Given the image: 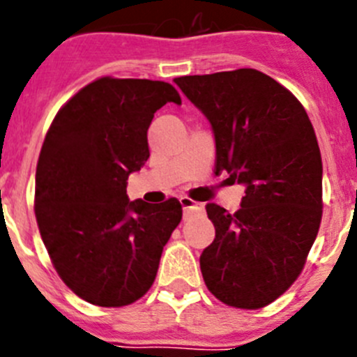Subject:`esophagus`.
<instances>
[{"instance_id": "34e87169", "label": "esophagus", "mask_w": 357, "mask_h": 357, "mask_svg": "<svg viewBox=\"0 0 357 357\" xmlns=\"http://www.w3.org/2000/svg\"><path fill=\"white\" fill-rule=\"evenodd\" d=\"M179 204H181L183 212H185V218L192 215L193 212L204 211V205L199 204V202H193L192 199H188V197H181V199H179Z\"/></svg>"}]
</instances>
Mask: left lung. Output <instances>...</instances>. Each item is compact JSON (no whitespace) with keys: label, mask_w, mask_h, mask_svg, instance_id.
I'll return each mask as SVG.
<instances>
[{"label":"left lung","mask_w":357,"mask_h":357,"mask_svg":"<svg viewBox=\"0 0 357 357\" xmlns=\"http://www.w3.org/2000/svg\"><path fill=\"white\" fill-rule=\"evenodd\" d=\"M211 122L215 174L245 186L229 214L207 204L215 238L200 255L212 295L240 309L271 304L301 275L318 235L323 164L304 107L255 68L174 79Z\"/></svg>","instance_id":"left-lung-1"}]
</instances>
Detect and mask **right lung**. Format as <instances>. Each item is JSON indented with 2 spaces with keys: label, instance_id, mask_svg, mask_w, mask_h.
Segmentation results:
<instances>
[{
  "label": "right lung",
  "instance_id": "obj_1",
  "mask_svg": "<svg viewBox=\"0 0 357 357\" xmlns=\"http://www.w3.org/2000/svg\"><path fill=\"white\" fill-rule=\"evenodd\" d=\"M181 105L174 86L100 77L53 119L36 167V219L63 283L102 307L132 304L157 276L183 215L176 199L129 202L131 172L149 160L153 114Z\"/></svg>",
  "mask_w": 357,
  "mask_h": 357
}]
</instances>
